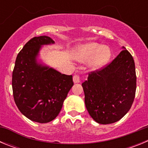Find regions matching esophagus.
<instances>
[{
	"label": "esophagus",
	"mask_w": 148,
	"mask_h": 148,
	"mask_svg": "<svg viewBox=\"0 0 148 148\" xmlns=\"http://www.w3.org/2000/svg\"><path fill=\"white\" fill-rule=\"evenodd\" d=\"M81 82L80 80V77L78 75H75L73 76V82L74 83H79Z\"/></svg>",
	"instance_id": "34e87169"
}]
</instances>
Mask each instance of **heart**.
I'll list each match as a JSON object with an SVG mask.
<instances>
[{
    "instance_id": "b5f03b06",
    "label": "heart",
    "mask_w": 148,
    "mask_h": 148,
    "mask_svg": "<svg viewBox=\"0 0 148 148\" xmlns=\"http://www.w3.org/2000/svg\"><path fill=\"white\" fill-rule=\"evenodd\" d=\"M73 58L78 61H89L92 70H99L105 66L111 57L110 49L108 46H102L92 42L77 46L73 51Z\"/></svg>"
}]
</instances>
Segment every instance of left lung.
Instances as JSON below:
<instances>
[{"mask_svg":"<svg viewBox=\"0 0 148 148\" xmlns=\"http://www.w3.org/2000/svg\"><path fill=\"white\" fill-rule=\"evenodd\" d=\"M106 67L89 74L82 83L84 102L90 116L99 124L121 119L135 98L136 75L133 56L125 49Z\"/></svg>","mask_w":148,"mask_h":148,"instance_id":"1","label":"left lung"}]
</instances>
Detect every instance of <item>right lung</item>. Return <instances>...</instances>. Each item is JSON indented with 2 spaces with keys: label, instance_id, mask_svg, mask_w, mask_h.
I'll return each instance as SVG.
<instances>
[{
  "label": "right lung",
  "instance_id": "add662e5",
  "mask_svg": "<svg viewBox=\"0 0 148 148\" xmlns=\"http://www.w3.org/2000/svg\"><path fill=\"white\" fill-rule=\"evenodd\" d=\"M55 44L51 38L35 37L17 56L12 72L14 100L21 113L31 121L47 123L59 114L73 86V76L38 61L41 47Z\"/></svg>",
  "mask_w": 148,
  "mask_h": 148
}]
</instances>
